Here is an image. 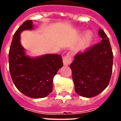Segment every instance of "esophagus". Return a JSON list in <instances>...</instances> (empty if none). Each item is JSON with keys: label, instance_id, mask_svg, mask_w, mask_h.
<instances>
[{"label": "esophagus", "instance_id": "esophagus-1", "mask_svg": "<svg viewBox=\"0 0 121 121\" xmlns=\"http://www.w3.org/2000/svg\"><path fill=\"white\" fill-rule=\"evenodd\" d=\"M72 62V56L71 53H67L63 59V63L65 65H69Z\"/></svg>", "mask_w": 121, "mask_h": 121}]
</instances>
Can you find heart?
I'll list each match as a JSON object with an SVG mask.
<instances>
[{
    "mask_svg": "<svg viewBox=\"0 0 121 121\" xmlns=\"http://www.w3.org/2000/svg\"><path fill=\"white\" fill-rule=\"evenodd\" d=\"M91 38H92V34L91 32H87L86 35H84V38L82 40V42L80 43V48L84 49L89 46V43L91 42Z\"/></svg>",
    "mask_w": 121,
    "mask_h": 121,
    "instance_id": "heart-1",
    "label": "heart"
}]
</instances>
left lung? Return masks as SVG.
<instances>
[{"instance_id":"8db88e82","label":"left lung","mask_w":121,"mask_h":121,"mask_svg":"<svg viewBox=\"0 0 121 121\" xmlns=\"http://www.w3.org/2000/svg\"><path fill=\"white\" fill-rule=\"evenodd\" d=\"M101 42L79 52L70 65L75 91L84 97H93L106 89L110 81L113 55L109 39L99 29Z\"/></svg>"}]
</instances>
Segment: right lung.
<instances>
[{"mask_svg": "<svg viewBox=\"0 0 121 121\" xmlns=\"http://www.w3.org/2000/svg\"><path fill=\"white\" fill-rule=\"evenodd\" d=\"M32 28V21H26L13 35L9 51V69L19 91L26 96L39 99L52 92L53 78L62 67L63 61L59 54H46L38 58L25 55L20 43V34Z\"/></svg>", "mask_w": 121, "mask_h": 121, "instance_id": "add662e5", "label": "right lung"}]
</instances>
